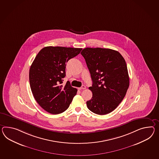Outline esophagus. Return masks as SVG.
<instances>
[{
  "label": "esophagus",
  "mask_w": 159,
  "mask_h": 159,
  "mask_svg": "<svg viewBox=\"0 0 159 159\" xmlns=\"http://www.w3.org/2000/svg\"><path fill=\"white\" fill-rule=\"evenodd\" d=\"M86 89V87H85V85H83L81 86V87H80V88H79V89L81 90V89Z\"/></svg>",
  "instance_id": "1"
}]
</instances>
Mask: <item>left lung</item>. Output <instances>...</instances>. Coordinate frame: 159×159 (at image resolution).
<instances>
[{
    "instance_id": "1",
    "label": "left lung",
    "mask_w": 159,
    "mask_h": 159,
    "mask_svg": "<svg viewBox=\"0 0 159 159\" xmlns=\"http://www.w3.org/2000/svg\"><path fill=\"white\" fill-rule=\"evenodd\" d=\"M81 54L91 74V99L87 102L90 111L98 115L112 111L124 99L129 85L128 68L122 56L110 49L86 48Z\"/></svg>"
}]
</instances>
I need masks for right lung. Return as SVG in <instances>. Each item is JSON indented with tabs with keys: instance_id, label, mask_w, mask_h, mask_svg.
I'll return each instance as SVG.
<instances>
[{
	"instance_id": "obj_1",
	"label": "right lung",
	"mask_w": 159,
	"mask_h": 159,
	"mask_svg": "<svg viewBox=\"0 0 159 159\" xmlns=\"http://www.w3.org/2000/svg\"><path fill=\"white\" fill-rule=\"evenodd\" d=\"M81 48L47 47L36 56L29 70L31 92L47 112L58 114L69 107L78 90L69 82L62 85L66 63L80 53Z\"/></svg>"
}]
</instances>
